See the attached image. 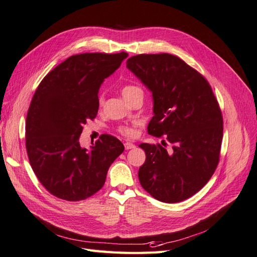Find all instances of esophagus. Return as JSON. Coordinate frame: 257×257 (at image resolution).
<instances>
[{"instance_id": "obj_1", "label": "esophagus", "mask_w": 257, "mask_h": 257, "mask_svg": "<svg viewBox=\"0 0 257 257\" xmlns=\"http://www.w3.org/2000/svg\"><path fill=\"white\" fill-rule=\"evenodd\" d=\"M135 147H136V145L134 143H130V142H126L125 143V148H126L127 151L132 150V148H135Z\"/></svg>"}]
</instances>
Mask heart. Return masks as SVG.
<instances>
[{"mask_svg":"<svg viewBox=\"0 0 257 257\" xmlns=\"http://www.w3.org/2000/svg\"><path fill=\"white\" fill-rule=\"evenodd\" d=\"M138 94H143V90H142V88L137 86V85L127 84V85H123L121 87V95L125 97V99L128 101L131 100V99ZM103 103H104V95L102 93H100L98 96V105L101 107L103 105ZM118 130L121 135L126 136V137H134L136 134V130H135L134 126H121V127H119Z\"/></svg>","mask_w":257,"mask_h":257,"instance_id":"b5f03b06","label":"heart"}]
</instances>
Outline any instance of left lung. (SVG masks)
Segmentation results:
<instances>
[{
    "mask_svg": "<svg viewBox=\"0 0 257 257\" xmlns=\"http://www.w3.org/2000/svg\"><path fill=\"white\" fill-rule=\"evenodd\" d=\"M127 68L153 95L148 134L167 136L171 143L170 150L165 142L139 145L146 154L138 173L140 184L160 202L185 201L217 169L223 137L219 103L207 80L175 55H135Z\"/></svg>",
    "mask_w": 257,
    "mask_h": 257,
    "instance_id": "left-lung-1",
    "label": "left lung"
}]
</instances>
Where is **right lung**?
Here are the masks:
<instances>
[{"label":"right lung","mask_w":257,"mask_h":257,"mask_svg":"<svg viewBox=\"0 0 257 257\" xmlns=\"http://www.w3.org/2000/svg\"><path fill=\"white\" fill-rule=\"evenodd\" d=\"M126 52L72 55L49 72L31 101L26 146L40 184L65 201H82L100 190L106 173L125 147L102 135L90 150L79 139L88 119L98 113V92L118 69Z\"/></svg>","instance_id":"add662e5"}]
</instances>
